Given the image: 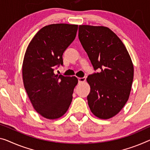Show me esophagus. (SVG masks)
Returning a JSON list of instances; mask_svg holds the SVG:
<instances>
[{
    "label": "esophagus",
    "instance_id": "obj_1",
    "mask_svg": "<svg viewBox=\"0 0 150 150\" xmlns=\"http://www.w3.org/2000/svg\"><path fill=\"white\" fill-rule=\"evenodd\" d=\"M78 82H85V80H86V77L78 78Z\"/></svg>",
    "mask_w": 150,
    "mask_h": 150
}]
</instances>
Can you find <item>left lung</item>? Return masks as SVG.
I'll list each match as a JSON object with an SVG mask.
<instances>
[{
    "label": "left lung",
    "mask_w": 150,
    "mask_h": 150,
    "mask_svg": "<svg viewBox=\"0 0 150 150\" xmlns=\"http://www.w3.org/2000/svg\"><path fill=\"white\" fill-rule=\"evenodd\" d=\"M78 38L94 70H98L86 79L91 86L90 109L98 118H111L123 109L130 94L133 66L129 54L108 27L80 25Z\"/></svg>",
    "instance_id": "8db88e82"
}]
</instances>
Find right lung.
Returning <instances> with one entry per match:
<instances>
[{"instance_id":"obj_1","label":"right lung","mask_w":150,"mask_h":150,"mask_svg":"<svg viewBox=\"0 0 150 150\" xmlns=\"http://www.w3.org/2000/svg\"><path fill=\"white\" fill-rule=\"evenodd\" d=\"M78 25L52 24L41 29L31 41L23 63L25 89L39 114L55 119L66 113L78 83L75 76L55 74L62 56L74 40Z\"/></svg>"}]
</instances>
